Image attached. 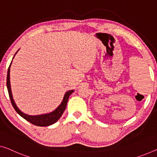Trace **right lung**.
<instances>
[{
	"mask_svg": "<svg viewBox=\"0 0 157 157\" xmlns=\"http://www.w3.org/2000/svg\"><path fill=\"white\" fill-rule=\"evenodd\" d=\"M17 51L15 53V54L17 53ZM15 56H14V57H15ZM12 61H13V60H12ZM12 61L8 70L6 84H7V88H8L9 97H10L11 104L13 105V108L15 109L16 112H17L20 116H22L23 118H25L26 121H29V123H31L32 124H33V125H35L41 126V127H45V126L51 125H52V124L55 123L56 122H57V121L60 118V117H61L63 113L64 112L65 107H66L68 98L70 96H71V94L74 92V90L67 91V92L65 94L61 104L58 106L57 109H56V110H54V111L52 112H51V113L41 114V115H37V116H29V115H27V114H25L23 113V112L21 111L20 110L17 108V106H16L15 103L14 101L13 95H12L10 81V65L12 64Z\"/></svg>",
	"mask_w": 157,
	"mask_h": 157,
	"instance_id": "add662e5",
	"label": "right lung"
}]
</instances>
